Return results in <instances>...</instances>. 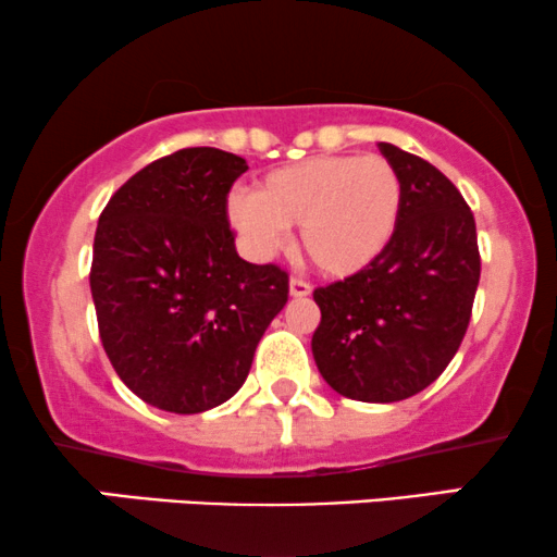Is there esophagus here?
<instances>
[{
    "instance_id": "34e87169",
    "label": "esophagus",
    "mask_w": 557,
    "mask_h": 557,
    "mask_svg": "<svg viewBox=\"0 0 557 557\" xmlns=\"http://www.w3.org/2000/svg\"><path fill=\"white\" fill-rule=\"evenodd\" d=\"M289 294L294 299H305V297H310V294H312V286L307 284V281H301V278H292L289 281Z\"/></svg>"
}]
</instances>
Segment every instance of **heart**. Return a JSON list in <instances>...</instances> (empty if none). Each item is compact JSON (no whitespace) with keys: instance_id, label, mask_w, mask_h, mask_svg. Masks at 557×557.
<instances>
[{"instance_id":"obj_1","label":"heart","mask_w":557,"mask_h":557,"mask_svg":"<svg viewBox=\"0 0 557 557\" xmlns=\"http://www.w3.org/2000/svg\"><path fill=\"white\" fill-rule=\"evenodd\" d=\"M226 214L256 256L299 224V250L331 278L361 273L387 250L403 214V181L380 154L310 157L260 177L256 194H235Z\"/></svg>"}]
</instances>
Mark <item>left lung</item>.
Returning a JSON list of instances; mask_svg holds the SVG:
<instances>
[{
	"instance_id": "obj_1",
	"label": "left lung",
	"mask_w": 557,
	"mask_h": 557,
	"mask_svg": "<svg viewBox=\"0 0 557 557\" xmlns=\"http://www.w3.org/2000/svg\"><path fill=\"white\" fill-rule=\"evenodd\" d=\"M403 181L387 250L361 273L314 289L312 356L335 393L397 403L438 380L468 333L480 281L475 216L431 162L380 141Z\"/></svg>"
}]
</instances>
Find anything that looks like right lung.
Segmentation results:
<instances>
[{"mask_svg": "<svg viewBox=\"0 0 557 557\" xmlns=\"http://www.w3.org/2000/svg\"><path fill=\"white\" fill-rule=\"evenodd\" d=\"M245 170L214 147L162 157L115 190L95 232L102 348L134 395L170 413L230 400L289 299L286 271L235 250L226 194Z\"/></svg>", "mask_w": 557, "mask_h": 557, "instance_id": "1", "label": "right lung"}]
</instances>
